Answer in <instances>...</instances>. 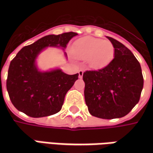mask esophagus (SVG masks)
I'll list each match as a JSON object with an SVG mask.
<instances>
[{"label":"esophagus","instance_id":"esophagus-1","mask_svg":"<svg viewBox=\"0 0 153 153\" xmlns=\"http://www.w3.org/2000/svg\"><path fill=\"white\" fill-rule=\"evenodd\" d=\"M83 75V70H79V78H82Z\"/></svg>","mask_w":153,"mask_h":153}]
</instances>
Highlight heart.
I'll return each instance as SVG.
<instances>
[{
    "instance_id": "1",
    "label": "heart",
    "mask_w": 153,
    "mask_h": 153,
    "mask_svg": "<svg viewBox=\"0 0 153 153\" xmlns=\"http://www.w3.org/2000/svg\"><path fill=\"white\" fill-rule=\"evenodd\" d=\"M74 54L81 59H88L93 68H102L111 61L115 48L109 41L94 38H85L77 42L74 47Z\"/></svg>"
}]
</instances>
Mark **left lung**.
Listing matches in <instances>:
<instances>
[{"mask_svg": "<svg viewBox=\"0 0 153 153\" xmlns=\"http://www.w3.org/2000/svg\"><path fill=\"white\" fill-rule=\"evenodd\" d=\"M115 48L114 59L106 66L83 73L84 97L88 111L97 118H121L140 99L143 77L140 64L130 50L107 37Z\"/></svg>", "mask_w": 153, "mask_h": 153, "instance_id": "1", "label": "left lung"}]
</instances>
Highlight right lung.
<instances>
[{"label":"right lung","mask_w":153,"mask_h":153,"mask_svg":"<svg viewBox=\"0 0 153 153\" xmlns=\"http://www.w3.org/2000/svg\"><path fill=\"white\" fill-rule=\"evenodd\" d=\"M76 33L47 35L23 47L10 61L6 79L10 99L16 109L30 117L39 118L59 112L65 94L78 79L79 74H66L60 70L41 72L35 60L47 47H66ZM66 56V54H65Z\"/></svg>","instance_id":"right-lung-1"}]
</instances>
